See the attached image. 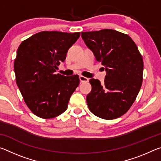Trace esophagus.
<instances>
[{
    "label": "esophagus",
    "mask_w": 161,
    "mask_h": 161,
    "mask_svg": "<svg viewBox=\"0 0 161 161\" xmlns=\"http://www.w3.org/2000/svg\"><path fill=\"white\" fill-rule=\"evenodd\" d=\"M80 82L81 83H84V82H88L89 81V79L87 77H84V76H80Z\"/></svg>",
    "instance_id": "1"
}]
</instances>
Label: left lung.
Instances as JSON below:
<instances>
[{
    "instance_id": "8db88e82",
    "label": "left lung",
    "mask_w": 161,
    "mask_h": 161,
    "mask_svg": "<svg viewBox=\"0 0 161 161\" xmlns=\"http://www.w3.org/2000/svg\"><path fill=\"white\" fill-rule=\"evenodd\" d=\"M81 37L107 72L102 84L97 79L89 80V110L103 119L119 118L131 107L142 85V56L129 35L114 30L81 32Z\"/></svg>"
}]
</instances>
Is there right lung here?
Instances as JSON below:
<instances>
[{"instance_id":"obj_1","label":"right lung","mask_w":161,"mask_h":161,"mask_svg":"<svg viewBox=\"0 0 161 161\" xmlns=\"http://www.w3.org/2000/svg\"><path fill=\"white\" fill-rule=\"evenodd\" d=\"M80 32L42 31L22 42L14 62L15 80L24 101L38 117L51 119L67 108L80 84L77 75H55Z\"/></svg>"}]
</instances>
